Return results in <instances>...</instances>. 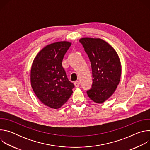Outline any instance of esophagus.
Masks as SVG:
<instances>
[{"label": "esophagus", "instance_id": "34e87169", "mask_svg": "<svg viewBox=\"0 0 150 150\" xmlns=\"http://www.w3.org/2000/svg\"><path fill=\"white\" fill-rule=\"evenodd\" d=\"M74 84H75V86L76 87H78L79 86V85H80V82L79 81H76L74 82Z\"/></svg>", "mask_w": 150, "mask_h": 150}]
</instances>
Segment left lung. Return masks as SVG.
<instances>
[{"instance_id":"1","label":"left lung","mask_w":150,"mask_h":150,"mask_svg":"<svg viewBox=\"0 0 150 150\" xmlns=\"http://www.w3.org/2000/svg\"><path fill=\"white\" fill-rule=\"evenodd\" d=\"M91 62L93 84L87 91L97 103H103L115 91L121 76V63L115 50L100 38L84 37L79 40Z\"/></svg>"}]
</instances>
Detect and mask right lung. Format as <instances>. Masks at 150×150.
<instances>
[{
    "instance_id": "add662e5",
    "label": "right lung",
    "mask_w": 150,
    "mask_h": 150,
    "mask_svg": "<svg viewBox=\"0 0 150 150\" xmlns=\"http://www.w3.org/2000/svg\"><path fill=\"white\" fill-rule=\"evenodd\" d=\"M71 45L65 41L50 44L40 51L32 64V88L40 101L52 109H59L65 104L75 87L62 65Z\"/></svg>"
}]
</instances>
